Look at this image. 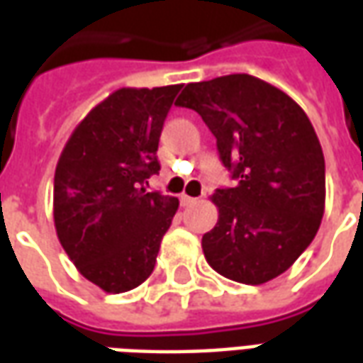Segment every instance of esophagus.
Here are the masks:
<instances>
[{
  "instance_id": "1",
  "label": "esophagus",
  "mask_w": 363,
  "mask_h": 363,
  "mask_svg": "<svg viewBox=\"0 0 363 363\" xmlns=\"http://www.w3.org/2000/svg\"><path fill=\"white\" fill-rule=\"evenodd\" d=\"M194 202H196V198L189 196V194H181V204L182 206H190V204H194Z\"/></svg>"
}]
</instances>
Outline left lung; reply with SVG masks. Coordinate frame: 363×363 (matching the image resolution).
Masks as SVG:
<instances>
[{
    "label": "left lung",
    "mask_w": 363,
    "mask_h": 363,
    "mask_svg": "<svg viewBox=\"0 0 363 363\" xmlns=\"http://www.w3.org/2000/svg\"><path fill=\"white\" fill-rule=\"evenodd\" d=\"M174 104L202 116L237 179L210 198L220 216L202 237L208 264L239 284L274 280L309 247L325 213L313 124L291 96L249 74L189 83Z\"/></svg>",
    "instance_id": "obj_1"
}]
</instances>
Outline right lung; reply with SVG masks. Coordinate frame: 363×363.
<instances>
[{"label": "right lung", "mask_w": 363, "mask_h": 363, "mask_svg": "<svg viewBox=\"0 0 363 363\" xmlns=\"http://www.w3.org/2000/svg\"><path fill=\"white\" fill-rule=\"evenodd\" d=\"M182 85L122 87L75 126L54 173V225L82 276L106 294L150 278L179 200L147 192L157 145Z\"/></svg>", "instance_id": "1"}]
</instances>
